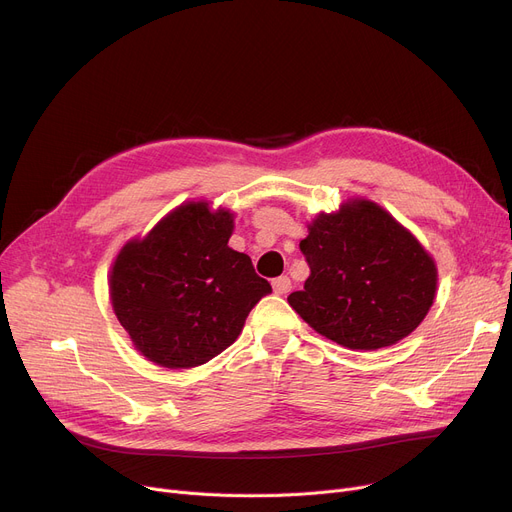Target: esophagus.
Here are the masks:
<instances>
[{
  "instance_id": "1",
  "label": "esophagus",
  "mask_w": 512,
  "mask_h": 512,
  "mask_svg": "<svg viewBox=\"0 0 512 512\" xmlns=\"http://www.w3.org/2000/svg\"><path fill=\"white\" fill-rule=\"evenodd\" d=\"M272 286H274V292H276V294H286V292H290L292 282H290L288 276H280V278H276V280L272 282Z\"/></svg>"
}]
</instances>
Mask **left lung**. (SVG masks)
<instances>
[{"mask_svg":"<svg viewBox=\"0 0 512 512\" xmlns=\"http://www.w3.org/2000/svg\"><path fill=\"white\" fill-rule=\"evenodd\" d=\"M299 247L311 274L288 297L290 307L317 334L353 351L396 344L434 303V259L373 201L319 213Z\"/></svg>","mask_w":512,"mask_h":512,"instance_id":"obj_1","label":"left lung"}]
</instances>
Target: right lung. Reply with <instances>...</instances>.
<instances>
[{"label":"right lung","mask_w":512,"mask_h":512,"mask_svg":"<svg viewBox=\"0 0 512 512\" xmlns=\"http://www.w3.org/2000/svg\"><path fill=\"white\" fill-rule=\"evenodd\" d=\"M234 215L191 201L118 253L110 297L134 348L168 369L197 367L238 338L272 292L251 257L228 247Z\"/></svg>","instance_id":"obj_1"}]
</instances>
